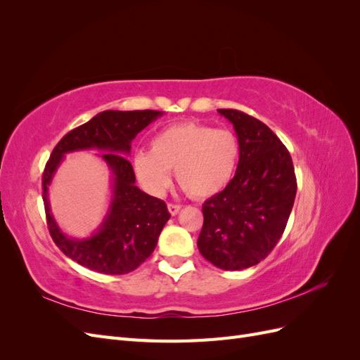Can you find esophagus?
Segmentation results:
<instances>
[{"mask_svg": "<svg viewBox=\"0 0 360 360\" xmlns=\"http://www.w3.org/2000/svg\"><path fill=\"white\" fill-rule=\"evenodd\" d=\"M180 209H181V207L179 204H168V210L172 216H176L180 212Z\"/></svg>", "mask_w": 360, "mask_h": 360, "instance_id": "obj_1", "label": "esophagus"}]
</instances>
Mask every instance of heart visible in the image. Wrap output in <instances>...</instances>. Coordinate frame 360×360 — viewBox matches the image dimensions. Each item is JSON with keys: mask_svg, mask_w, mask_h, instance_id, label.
I'll return each mask as SVG.
<instances>
[{"mask_svg": "<svg viewBox=\"0 0 360 360\" xmlns=\"http://www.w3.org/2000/svg\"><path fill=\"white\" fill-rule=\"evenodd\" d=\"M238 155V141L228 130L183 122L159 130L150 139V153L139 151L132 165L151 193L167 189L174 168L176 180L191 197L209 198L230 183Z\"/></svg>", "mask_w": 360, "mask_h": 360, "instance_id": "heart-1", "label": "heart"}]
</instances>
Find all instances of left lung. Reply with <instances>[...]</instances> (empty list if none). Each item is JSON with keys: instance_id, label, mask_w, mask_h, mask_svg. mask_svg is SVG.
<instances>
[{"instance_id": "obj_1", "label": "left lung", "mask_w": 360, "mask_h": 360, "mask_svg": "<svg viewBox=\"0 0 360 360\" xmlns=\"http://www.w3.org/2000/svg\"><path fill=\"white\" fill-rule=\"evenodd\" d=\"M234 127L237 169L226 188L202 204L201 255L222 270L258 264L285 230L297 183L285 146L259 120L236 110H217Z\"/></svg>"}]
</instances>
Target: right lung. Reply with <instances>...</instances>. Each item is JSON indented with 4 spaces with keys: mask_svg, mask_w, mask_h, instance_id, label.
Wrapping results in <instances>:
<instances>
[{
    "mask_svg": "<svg viewBox=\"0 0 360 360\" xmlns=\"http://www.w3.org/2000/svg\"><path fill=\"white\" fill-rule=\"evenodd\" d=\"M160 111H103L73 129L52 150L43 172V202L52 240L76 263L105 275H124L153 254L171 217L167 204L136 186L127 156L135 136L162 117ZM96 149L112 171V198L104 221L89 238L64 233L50 212L47 195L63 158L75 150Z\"/></svg>",
    "mask_w": 360,
    "mask_h": 360,
    "instance_id": "obj_1",
    "label": "right lung"
}]
</instances>
